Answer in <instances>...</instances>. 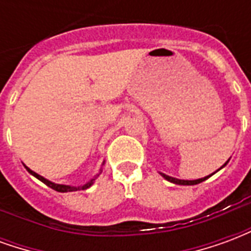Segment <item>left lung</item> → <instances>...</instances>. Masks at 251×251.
<instances>
[{
    "mask_svg": "<svg viewBox=\"0 0 251 251\" xmlns=\"http://www.w3.org/2000/svg\"><path fill=\"white\" fill-rule=\"evenodd\" d=\"M228 160H230V158H228ZM228 160H227L226 163L223 164V165H222L221 168L218 169V171H221L222 168H225V167H226V165H227V163H228ZM218 171H215V172H218ZM215 172H214V174H215ZM214 174L208 175V176H204V177H201V179L181 180V179H176V177H172V176H168V175L161 174V172H160V175L163 176L164 179L168 180V181H171V183H174V184H179V185H195V184H199V183H201V181H204V180H207V179H208V177H211V176H212V175H214Z\"/></svg>",
    "mask_w": 251,
    "mask_h": 251,
    "instance_id": "1",
    "label": "left lung"
}]
</instances>
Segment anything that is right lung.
Masks as SVG:
<instances>
[{
    "mask_svg": "<svg viewBox=\"0 0 251 251\" xmlns=\"http://www.w3.org/2000/svg\"><path fill=\"white\" fill-rule=\"evenodd\" d=\"M102 165H104V161L102 163ZM25 168H26V171L29 172L32 176H35L36 179H39L40 181H43L44 184L48 185L50 188L52 189H55V191H57V192H72V191H80V189H87L90 188L91 185L94 184V181H95V179L98 177L99 175L102 174V168L99 169V174L95 175V177H93V179L90 180V181H87L86 184H83V185H77V187H71V185H66V184H56V183H53V181H51V180H48L46 179V177H43V176H40L39 174H36V172H33L32 169H29L26 165H24Z\"/></svg>",
    "mask_w": 251,
    "mask_h": 251,
    "instance_id": "obj_1",
    "label": "right lung"
}]
</instances>
